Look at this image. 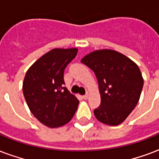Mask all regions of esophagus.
<instances>
[{"label": "esophagus", "instance_id": "obj_1", "mask_svg": "<svg viewBox=\"0 0 159 159\" xmlns=\"http://www.w3.org/2000/svg\"><path fill=\"white\" fill-rule=\"evenodd\" d=\"M88 97H89V96H88V94H86V95H84V96H82V98H83L84 100H87L88 99Z\"/></svg>", "mask_w": 159, "mask_h": 159}]
</instances>
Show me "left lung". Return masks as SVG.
Returning <instances> with one entry per match:
<instances>
[{"label":"left lung","mask_w":159,"mask_h":159,"mask_svg":"<svg viewBox=\"0 0 159 159\" xmlns=\"http://www.w3.org/2000/svg\"><path fill=\"white\" fill-rule=\"evenodd\" d=\"M81 62L94 72L99 84L101 105L94 110L96 118L109 125L121 124L135 108L143 89L139 67L110 49L92 52Z\"/></svg>","instance_id":"8db88e82"}]
</instances>
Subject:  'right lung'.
I'll use <instances>...</instances> for the list:
<instances>
[{"label": "right lung", "instance_id": "obj_1", "mask_svg": "<svg viewBox=\"0 0 159 159\" xmlns=\"http://www.w3.org/2000/svg\"><path fill=\"white\" fill-rule=\"evenodd\" d=\"M77 48H55L42 56L27 71L23 93L31 113L44 125L56 128L68 123L79 101L64 87L65 68Z\"/></svg>", "mask_w": 159, "mask_h": 159}]
</instances>
